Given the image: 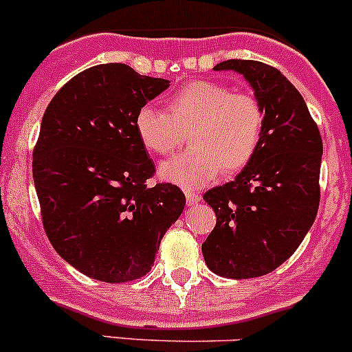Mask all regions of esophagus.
I'll return each instance as SVG.
<instances>
[{
    "mask_svg": "<svg viewBox=\"0 0 352 352\" xmlns=\"http://www.w3.org/2000/svg\"><path fill=\"white\" fill-rule=\"evenodd\" d=\"M184 195H186V201H188V205H195V203H198L200 201V195L198 193H195V191H191V190H184Z\"/></svg>",
    "mask_w": 352,
    "mask_h": 352,
    "instance_id": "esophagus-1",
    "label": "esophagus"
}]
</instances>
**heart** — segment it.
Here are the masks:
<instances>
[{"instance_id":"obj_1","label":"heart","mask_w":352,"mask_h":352,"mask_svg":"<svg viewBox=\"0 0 352 352\" xmlns=\"http://www.w3.org/2000/svg\"><path fill=\"white\" fill-rule=\"evenodd\" d=\"M133 126L140 144L152 154L169 155L184 142L191 149L159 166V177L184 188H200L242 171L261 146L264 111L256 96L234 93L229 86L198 79L168 100L166 113L144 104Z\"/></svg>"}]
</instances>
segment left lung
I'll return each mask as SVG.
<instances>
[{"label": "left lung", "instance_id": "obj_1", "mask_svg": "<svg viewBox=\"0 0 352 352\" xmlns=\"http://www.w3.org/2000/svg\"><path fill=\"white\" fill-rule=\"evenodd\" d=\"M213 71H235L264 111L261 146L234 181L203 195L217 215L201 244L219 276L245 280L271 273L302 244L320 201L322 137L298 89L257 60L230 59Z\"/></svg>", "mask_w": 352, "mask_h": 352}]
</instances>
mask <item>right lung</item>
Segmentation results:
<instances>
[{"instance_id":"obj_1","label":"right lung","mask_w":352,"mask_h":352,"mask_svg":"<svg viewBox=\"0 0 352 352\" xmlns=\"http://www.w3.org/2000/svg\"><path fill=\"white\" fill-rule=\"evenodd\" d=\"M168 88L126 64H100L67 81L42 117L32 171L43 229L57 254L93 280L149 273L184 208L175 184L147 186L154 162L133 126L137 110Z\"/></svg>"}]
</instances>
